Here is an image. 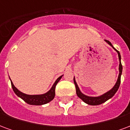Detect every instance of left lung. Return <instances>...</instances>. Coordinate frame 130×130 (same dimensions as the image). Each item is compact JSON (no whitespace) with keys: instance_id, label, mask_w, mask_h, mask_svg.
I'll list each match as a JSON object with an SVG mask.
<instances>
[{"instance_id":"left-lung-1","label":"left lung","mask_w":130,"mask_h":130,"mask_svg":"<svg viewBox=\"0 0 130 130\" xmlns=\"http://www.w3.org/2000/svg\"><path fill=\"white\" fill-rule=\"evenodd\" d=\"M106 42L109 44V45H111L114 48L116 51L118 52V58H119V60H120V64H119V75H118V78L117 82L113 88H112L111 90H109V92H107L105 94H104L102 95L99 96V97H88V96H86L84 95L83 93H81V91L79 90V88L78 87V86L76 84V81L74 78V85H75V87H76V93L77 96L79 97V98H81L82 100L84 101V102H86L88 104H90V105H99V104H101L105 102L106 101H107L109 99L111 98L114 95L115 93L117 92L118 88L120 86V76H121V74H122V70H123V66H122V64H121V61H120V59H121V57H120V54L119 53V51L116 50V48L113 46V45L111 44V43L108 40H105Z\"/></svg>"}]
</instances>
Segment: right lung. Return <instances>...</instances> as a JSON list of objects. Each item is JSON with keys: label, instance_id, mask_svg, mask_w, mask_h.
Masks as SVG:
<instances>
[{"label": "right lung", "instance_id": "1", "mask_svg": "<svg viewBox=\"0 0 130 130\" xmlns=\"http://www.w3.org/2000/svg\"><path fill=\"white\" fill-rule=\"evenodd\" d=\"M62 76L58 77L56 82L54 83L53 86L51 87L49 91L47 93L43 95H26L24 93H21L19 90L17 88L14 86L13 83L11 81V85L12 87L14 90V92L17 95L21 98L24 102H26V103L31 104V105H42V104H45L48 103L50 101H51L55 97V88H56V86L58 84V82H59L60 79H61Z\"/></svg>", "mask_w": 130, "mask_h": 130}]
</instances>
